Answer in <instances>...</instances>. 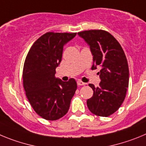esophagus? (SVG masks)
<instances>
[{
	"instance_id": "1",
	"label": "esophagus",
	"mask_w": 146,
	"mask_h": 146,
	"mask_svg": "<svg viewBox=\"0 0 146 146\" xmlns=\"http://www.w3.org/2000/svg\"><path fill=\"white\" fill-rule=\"evenodd\" d=\"M77 84H78V86H84V85L86 84V83L83 82L81 81H77Z\"/></svg>"
}]
</instances>
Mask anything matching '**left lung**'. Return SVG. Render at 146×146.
I'll return each instance as SVG.
<instances>
[{
  "instance_id": "8db88e82",
  "label": "left lung",
  "mask_w": 146,
  "mask_h": 146,
  "mask_svg": "<svg viewBox=\"0 0 146 146\" xmlns=\"http://www.w3.org/2000/svg\"><path fill=\"white\" fill-rule=\"evenodd\" d=\"M89 45L93 55L92 69L100 66L101 82L95 88L92 84L93 96L87 100L88 108L99 116H109L120 108L129 86V68L124 50L118 40L108 32L91 30L78 33Z\"/></svg>"
}]
</instances>
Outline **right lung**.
Masks as SVG:
<instances>
[{"label":"right lung","mask_w":146,"mask_h":146,"mask_svg":"<svg viewBox=\"0 0 146 146\" xmlns=\"http://www.w3.org/2000/svg\"><path fill=\"white\" fill-rule=\"evenodd\" d=\"M76 33L48 32L35 41L23 68V86L35 113L46 120L55 121L68 113L77 89L76 80L62 81L55 77L63 46Z\"/></svg>","instance_id":"obj_1"}]
</instances>
